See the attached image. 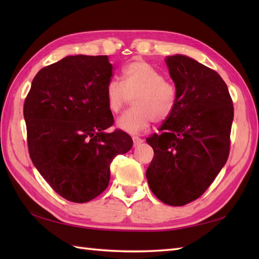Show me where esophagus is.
I'll list each match as a JSON object with an SVG mask.
<instances>
[{"mask_svg": "<svg viewBox=\"0 0 259 259\" xmlns=\"http://www.w3.org/2000/svg\"><path fill=\"white\" fill-rule=\"evenodd\" d=\"M133 140H134L135 146H138L141 144V142H144V139L140 138V137H138V136H133Z\"/></svg>", "mask_w": 259, "mask_h": 259, "instance_id": "obj_1", "label": "esophagus"}]
</instances>
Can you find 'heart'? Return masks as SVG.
Listing matches in <instances>:
<instances>
[{
  "instance_id": "1",
  "label": "heart",
  "mask_w": 259,
  "mask_h": 259,
  "mask_svg": "<svg viewBox=\"0 0 259 259\" xmlns=\"http://www.w3.org/2000/svg\"><path fill=\"white\" fill-rule=\"evenodd\" d=\"M134 98V106L118 119L117 124L126 133L146 129L152 121L163 122L174 113L178 91L174 82L144 60H135L122 70L121 81L111 80L106 87L110 112L118 113Z\"/></svg>"
}]
</instances>
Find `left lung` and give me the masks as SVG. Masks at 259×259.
<instances>
[{
	"mask_svg": "<svg viewBox=\"0 0 259 259\" xmlns=\"http://www.w3.org/2000/svg\"><path fill=\"white\" fill-rule=\"evenodd\" d=\"M166 63L178 101L160 134L147 138L155 152L147 180L159 200L184 206L199 198L226 163L234 107L214 70L180 54Z\"/></svg>",
	"mask_w": 259,
	"mask_h": 259,
	"instance_id": "8db88e82",
	"label": "left lung"
}]
</instances>
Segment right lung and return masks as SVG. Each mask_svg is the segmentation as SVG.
I'll use <instances>...</instances> for the list:
<instances>
[{"label":"right lung","mask_w":259,"mask_h":259,"mask_svg":"<svg viewBox=\"0 0 259 259\" xmlns=\"http://www.w3.org/2000/svg\"><path fill=\"white\" fill-rule=\"evenodd\" d=\"M107 56H69L42 68L24 101L30 158L64 199L88 202L107 189L110 164L133 147L108 109L112 78Z\"/></svg>","instance_id":"add662e5"}]
</instances>
